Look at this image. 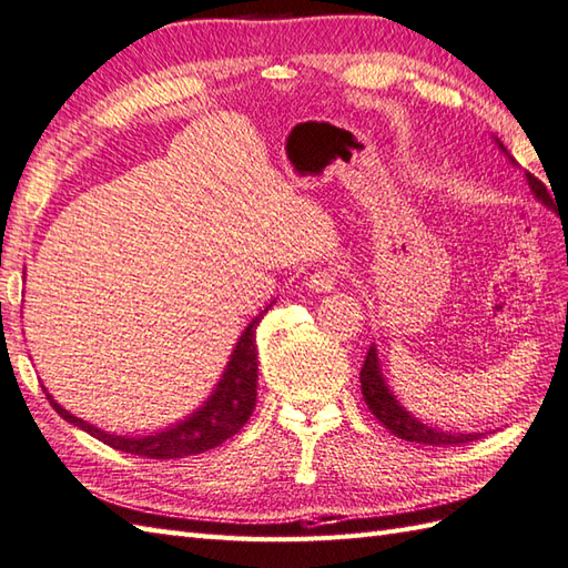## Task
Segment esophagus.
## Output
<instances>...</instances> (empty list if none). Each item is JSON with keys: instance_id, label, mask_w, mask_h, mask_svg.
I'll return each mask as SVG.
<instances>
[{"instance_id": "1", "label": "esophagus", "mask_w": 568, "mask_h": 568, "mask_svg": "<svg viewBox=\"0 0 568 568\" xmlns=\"http://www.w3.org/2000/svg\"><path fill=\"white\" fill-rule=\"evenodd\" d=\"M336 283H339V273L332 268H320L310 275L307 287L312 293H332Z\"/></svg>"}]
</instances>
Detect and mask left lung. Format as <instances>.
Instances as JSON below:
<instances>
[{
  "instance_id": "8db88e82",
  "label": "left lung",
  "mask_w": 568,
  "mask_h": 568,
  "mask_svg": "<svg viewBox=\"0 0 568 568\" xmlns=\"http://www.w3.org/2000/svg\"><path fill=\"white\" fill-rule=\"evenodd\" d=\"M498 146L503 149V153L508 155V159L515 163L513 155L508 153V149L503 146L498 141ZM527 175V183L532 187L535 197L539 202H545L547 207H554V202L547 192V185L541 183L539 178H535L532 173H525ZM361 393H364V400L368 405V409L381 425H385V429H390L395 437H400L405 442H415V444H432V446H458V444H466V442H474L478 439L480 434H452V432H439L434 427L422 425L419 419H415L413 415L407 413V409L395 400V395L390 393L388 385H385L383 376H381V366H378V354H376V346L368 348L366 361H364V368H361Z\"/></svg>"
}]
</instances>
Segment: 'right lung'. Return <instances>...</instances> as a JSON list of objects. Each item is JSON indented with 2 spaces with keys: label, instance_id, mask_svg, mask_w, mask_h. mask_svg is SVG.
Segmentation results:
<instances>
[{
  "label": "right lung",
  "instance_id": "1",
  "mask_svg": "<svg viewBox=\"0 0 568 568\" xmlns=\"http://www.w3.org/2000/svg\"><path fill=\"white\" fill-rule=\"evenodd\" d=\"M271 307V305H268ZM265 307L261 315L253 320L246 332L241 334L236 342V348L232 358H229L226 371L222 381L216 383L214 393L207 397L197 413H192L183 422H178L175 427L165 432L149 434V437H119V434H106L104 429H98L94 425L70 415L68 409L60 407L51 395L55 413L68 419L70 425H75L92 434L94 439L104 442L112 449L146 456V458H185L192 454H202L207 449H214L222 442L246 425L253 407H256V385H258V352H256V327L261 324L263 315L268 312Z\"/></svg>",
  "mask_w": 568,
  "mask_h": 568
}]
</instances>
